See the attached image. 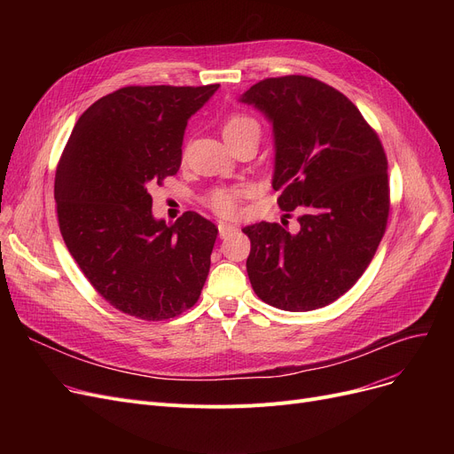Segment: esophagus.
Segmentation results:
<instances>
[{
	"instance_id": "obj_1",
	"label": "esophagus",
	"mask_w": 454,
	"mask_h": 454,
	"mask_svg": "<svg viewBox=\"0 0 454 454\" xmlns=\"http://www.w3.org/2000/svg\"><path fill=\"white\" fill-rule=\"evenodd\" d=\"M233 230H235V226H233V224L219 223V237H221V239H224V237H226V235H230Z\"/></svg>"
}]
</instances>
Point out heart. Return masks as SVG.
I'll use <instances>...</instances> for the list:
<instances>
[{"instance_id":"obj_1","label":"heart","mask_w":454,"mask_h":454,"mask_svg":"<svg viewBox=\"0 0 454 454\" xmlns=\"http://www.w3.org/2000/svg\"><path fill=\"white\" fill-rule=\"evenodd\" d=\"M247 132H254L259 136V123L255 121L254 117L245 115V114H233L226 119V123L223 127V134L224 139L241 136ZM248 193L247 185H224V187H215L211 189L207 197H206V204L215 211L223 215V217H228V215H233L237 209V204L239 200Z\"/></svg>"}]
</instances>
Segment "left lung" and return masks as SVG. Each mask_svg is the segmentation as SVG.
I'll return each instance as SVG.
<instances>
[{
	"label": "left lung",
	"mask_w": 454,
	"mask_h": 454,
	"mask_svg": "<svg viewBox=\"0 0 454 454\" xmlns=\"http://www.w3.org/2000/svg\"><path fill=\"white\" fill-rule=\"evenodd\" d=\"M239 101L272 125V187L285 211L281 224L243 228L252 243V289L283 311L325 307L363 276L385 235V149L344 93L311 77L265 79ZM294 208L301 226L291 232L286 219Z\"/></svg>",
	"instance_id": "left-lung-1"
}]
</instances>
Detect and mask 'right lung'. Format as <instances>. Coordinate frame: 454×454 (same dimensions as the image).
I'll use <instances>...</instances> for the list:
<instances>
[{
  "instance_id": "right-lung-1",
  "label": "right lung",
  "mask_w": 454,
  "mask_h": 454,
  "mask_svg": "<svg viewBox=\"0 0 454 454\" xmlns=\"http://www.w3.org/2000/svg\"><path fill=\"white\" fill-rule=\"evenodd\" d=\"M217 90L121 88L95 101L66 143L55 176L64 243L93 289L130 317L175 318L206 283L217 226L195 211L165 224L147 189L176 175L189 117Z\"/></svg>"
}]
</instances>
